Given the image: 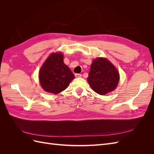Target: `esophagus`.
Here are the masks:
<instances>
[{"label": "esophagus", "mask_w": 154, "mask_h": 154, "mask_svg": "<svg viewBox=\"0 0 154 154\" xmlns=\"http://www.w3.org/2000/svg\"><path fill=\"white\" fill-rule=\"evenodd\" d=\"M82 74H75V76L76 77V78H80V77H82Z\"/></svg>", "instance_id": "obj_1"}]
</instances>
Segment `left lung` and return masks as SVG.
Returning a JSON list of instances; mask_svg holds the SVG:
<instances>
[{
	"mask_svg": "<svg viewBox=\"0 0 154 154\" xmlns=\"http://www.w3.org/2000/svg\"><path fill=\"white\" fill-rule=\"evenodd\" d=\"M92 90L100 95L113 91L119 81V74L114 65L105 58L93 60L87 78Z\"/></svg>",
	"mask_w": 154,
	"mask_h": 154,
	"instance_id": "left-lung-1",
	"label": "left lung"
}]
</instances>
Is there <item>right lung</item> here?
<instances>
[{
	"mask_svg": "<svg viewBox=\"0 0 154 154\" xmlns=\"http://www.w3.org/2000/svg\"><path fill=\"white\" fill-rule=\"evenodd\" d=\"M61 53H53L46 59L39 71V80L43 89L54 94L64 91L74 75L63 63Z\"/></svg>",
	"mask_w": 154,
	"mask_h": 154,
	"instance_id": "1",
	"label": "right lung"
}]
</instances>
